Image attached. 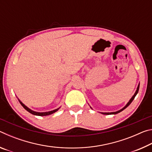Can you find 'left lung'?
<instances>
[{"label": "left lung", "mask_w": 152, "mask_h": 152, "mask_svg": "<svg viewBox=\"0 0 152 152\" xmlns=\"http://www.w3.org/2000/svg\"><path fill=\"white\" fill-rule=\"evenodd\" d=\"M139 88H140V83H139V84H138V86H137V90H136V91H135V94H133V96L131 98V99L129 100V102H127V104L125 105V106L123 107V108H122L121 109H120V110H117V111H115V112H110V113H103V112H100L101 113V114H103V115H115V114H117V113H120V112H121L122 110H123L124 109H125L126 108H127L129 105L131 103H132V101H133V99H135V96L136 95H137V94L138 93V91H139ZM92 109V107H90Z\"/></svg>", "instance_id": "obj_1"}]
</instances>
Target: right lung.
I'll return each instance as SVG.
<instances>
[{
    "mask_svg": "<svg viewBox=\"0 0 152 152\" xmlns=\"http://www.w3.org/2000/svg\"><path fill=\"white\" fill-rule=\"evenodd\" d=\"M17 99H18V98H17ZM18 100H19L20 104H21L23 107V108L25 110H27L28 112L31 113V114H33V115H37V116H47V115H51V114H53V113H56V111H58V110L60 109V107H59V108H58V109H54L53 110H50V111H48V112H36V111H34V110L30 109L29 107H27L26 105H25L23 103V102L20 101L19 99H18Z\"/></svg>",
    "mask_w": 152,
    "mask_h": 152,
    "instance_id": "obj_1",
    "label": "right lung"
}]
</instances>
